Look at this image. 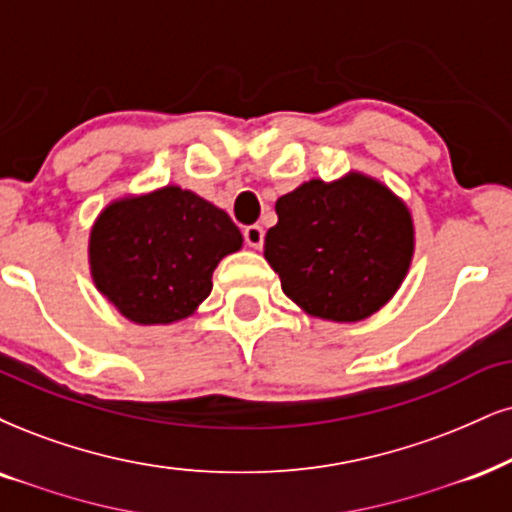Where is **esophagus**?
I'll list each match as a JSON object with an SVG mask.
<instances>
[{
  "mask_svg": "<svg viewBox=\"0 0 512 512\" xmlns=\"http://www.w3.org/2000/svg\"><path fill=\"white\" fill-rule=\"evenodd\" d=\"M263 237H266V230L261 225H249L244 227V242L251 246V249H261Z\"/></svg>",
  "mask_w": 512,
  "mask_h": 512,
  "instance_id": "esophagus-1",
  "label": "esophagus"
}]
</instances>
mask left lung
Masks as SVG:
<instances>
[{
	"instance_id": "1",
	"label": "left lung",
	"mask_w": 512,
	"mask_h": 512,
	"mask_svg": "<svg viewBox=\"0 0 512 512\" xmlns=\"http://www.w3.org/2000/svg\"><path fill=\"white\" fill-rule=\"evenodd\" d=\"M275 213L263 256L308 315L358 323L406 280L413 216L380 180L356 170L334 182L308 180L277 199Z\"/></svg>"
}]
</instances>
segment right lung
<instances>
[{"label":"right lung","mask_w":512,"mask_h":512,"mask_svg":"<svg viewBox=\"0 0 512 512\" xmlns=\"http://www.w3.org/2000/svg\"><path fill=\"white\" fill-rule=\"evenodd\" d=\"M223 208L178 185L111 201L90 230L94 287L137 325H170L197 311L213 270L242 249Z\"/></svg>","instance_id":"right-lung-1"}]
</instances>
